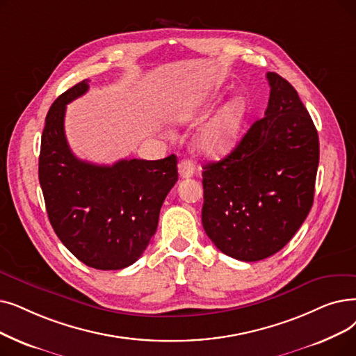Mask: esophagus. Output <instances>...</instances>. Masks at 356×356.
I'll return each mask as SVG.
<instances>
[{"label":"esophagus","instance_id":"1","mask_svg":"<svg viewBox=\"0 0 356 356\" xmlns=\"http://www.w3.org/2000/svg\"><path fill=\"white\" fill-rule=\"evenodd\" d=\"M195 173V164L191 160H183L179 164V175L181 179H189Z\"/></svg>","mask_w":356,"mask_h":356}]
</instances>
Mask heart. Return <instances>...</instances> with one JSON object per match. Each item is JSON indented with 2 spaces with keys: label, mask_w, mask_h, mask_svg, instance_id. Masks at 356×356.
I'll use <instances>...</instances> for the list:
<instances>
[{
  "label": "heart",
  "mask_w": 356,
  "mask_h": 356,
  "mask_svg": "<svg viewBox=\"0 0 356 356\" xmlns=\"http://www.w3.org/2000/svg\"><path fill=\"white\" fill-rule=\"evenodd\" d=\"M215 103L212 99L202 111L196 113H189L188 118L202 116L207 113L211 106ZM245 106L241 99H233L228 102L222 109L211 118L205 125L200 128L196 135V145L207 156H221L233 148L238 140L241 122L244 118Z\"/></svg>",
  "instance_id": "heart-1"
}]
</instances>
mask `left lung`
<instances>
[{
    "instance_id": "1",
    "label": "left lung",
    "mask_w": 356,
    "mask_h": 356,
    "mask_svg": "<svg viewBox=\"0 0 356 356\" xmlns=\"http://www.w3.org/2000/svg\"><path fill=\"white\" fill-rule=\"evenodd\" d=\"M270 96L225 159L204 165L202 225L238 260L266 259L293 237L313 207L318 135L297 90L268 72Z\"/></svg>"
}]
</instances>
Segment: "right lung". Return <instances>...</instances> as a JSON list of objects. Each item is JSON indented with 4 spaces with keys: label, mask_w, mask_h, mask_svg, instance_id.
I'll list each match as a JSON object with an SVG mask.
<instances>
[{
    "label": "right lung",
    "mask_w": 356,
    "mask_h": 356,
    "mask_svg": "<svg viewBox=\"0 0 356 356\" xmlns=\"http://www.w3.org/2000/svg\"><path fill=\"white\" fill-rule=\"evenodd\" d=\"M88 80L63 92L46 115L39 181L58 238L84 265L118 270L141 257L156 234L160 209L177 181L175 154L163 160H120L99 165L76 159L67 143V104Z\"/></svg>",
    "instance_id": "obj_1"
}]
</instances>
